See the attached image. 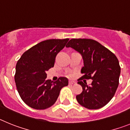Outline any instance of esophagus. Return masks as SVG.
I'll return each instance as SVG.
<instances>
[{
    "label": "esophagus",
    "instance_id": "esophagus-1",
    "mask_svg": "<svg viewBox=\"0 0 130 130\" xmlns=\"http://www.w3.org/2000/svg\"><path fill=\"white\" fill-rule=\"evenodd\" d=\"M77 83L75 81H69V84L70 85H75Z\"/></svg>",
    "mask_w": 130,
    "mask_h": 130
}]
</instances>
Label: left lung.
I'll list each match as a JSON object with an SVG mask.
<instances>
[{
	"instance_id": "left-lung-1",
	"label": "left lung",
	"mask_w": 130,
	"mask_h": 130,
	"mask_svg": "<svg viewBox=\"0 0 130 130\" xmlns=\"http://www.w3.org/2000/svg\"><path fill=\"white\" fill-rule=\"evenodd\" d=\"M82 55L84 66L77 83L83 88L76 96L78 103L88 109L103 107L114 96L119 84L120 66L114 53L97 41L92 39H72L66 45ZM93 79L90 86L82 81Z\"/></svg>"
}]
</instances>
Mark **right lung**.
<instances>
[{
	"label": "right lung",
	"mask_w": 130,
	"mask_h": 130,
	"mask_svg": "<svg viewBox=\"0 0 130 130\" xmlns=\"http://www.w3.org/2000/svg\"><path fill=\"white\" fill-rule=\"evenodd\" d=\"M68 38L51 39L40 42L25 51L17 62L15 82L22 100L35 109H45L57 101L68 79L47 80L46 72L54 66L55 57L65 47Z\"/></svg>",
	"instance_id": "right-lung-1"
}]
</instances>
